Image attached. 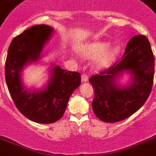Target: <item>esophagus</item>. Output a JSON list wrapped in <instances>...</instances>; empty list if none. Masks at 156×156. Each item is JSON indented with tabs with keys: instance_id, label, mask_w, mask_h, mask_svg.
<instances>
[{
	"instance_id": "esophagus-1",
	"label": "esophagus",
	"mask_w": 156,
	"mask_h": 156,
	"mask_svg": "<svg viewBox=\"0 0 156 156\" xmlns=\"http://www.w3.org/2000/svg\"><path fill=\"white\" fill-rule=\"evenodd\" d=\"M87 80H88V76L85 74V73H83L81 75V80H82V82H87Z\"/></svg>"
}]
</instances>
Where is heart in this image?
<instances>
[{"mask_svg": "<svg viewBox=\"0 0 156 156\" xmlns=\"http://www.w3.org/2000/svg\"><path fill=\"white\" fill-rule=\"evenodd\" d=\"M110 47L108 42H96L86 46L83 49V55L87 58H100L96 62L99 68H105L112 64L119 52V47Z\"/></svg>", "mask_w": 156, "mask_h": 156, "instance_id": "heart-1", "label": "heart"}]
</instances>
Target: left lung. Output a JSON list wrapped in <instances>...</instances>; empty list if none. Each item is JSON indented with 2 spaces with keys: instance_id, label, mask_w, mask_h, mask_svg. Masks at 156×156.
Returning a JSON list of instances; mask_svg holds the SVG:
<instances>
[{
  "instance_id": "8db88e82",
  "label": "left lung",
  "mask_w": 156,
  "mask_h": 156,
  "mask_svg": "<svg viewBox=\"0 0 156 156\" xmlns=\"http://www.w3.org/2000/svg\"><path fill=\"white\" fill-rule=\"evenodd\" d=\"M123 70L133 74L128 87L120 89L115 78ZM155 59L148 39L138 35L130 40L120 60L89 78L95 97L92 110L106 123L127 119L144 104L152 89Z\"/></svg>"
}]
</instances>
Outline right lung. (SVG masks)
Instances as JSON below:
<instances>
[{"mask_svg": "<svg viewBox=\"0 0 156 156\" xmlns=\"http://www.w3.org/2000/svg\"><path fill=\"white\" fill-rule=\"evenodd\" d=\"M52 28L34 25L14 37L5 62V80L14 104L21 114L33 122L52 123L63 116L71 95L80 85V74L56 66L43 91L24 90L20 72L28 63L39 60L44 44L49 40Z\"/></svg>", "mask_w": 156, "mask_h": 156, "instance_id": "right-lung-1", "label": "right lung"}]
</instances>
